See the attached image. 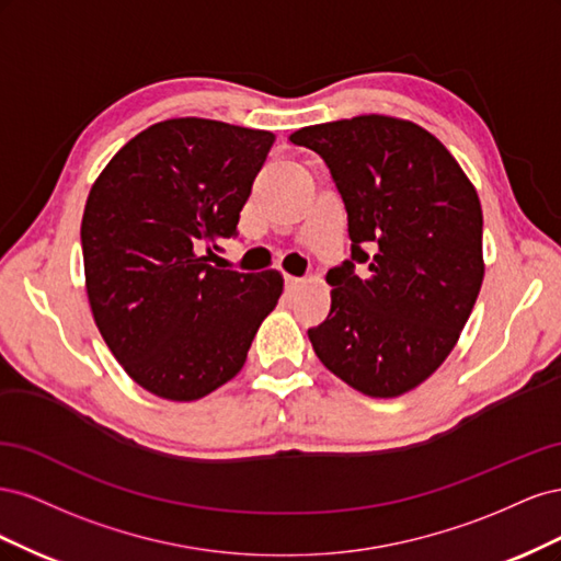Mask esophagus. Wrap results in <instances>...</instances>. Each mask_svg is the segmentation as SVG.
I'll return each mask as SVG.
<instances>
[{"mask_svg": "<svg viewBox=\"0 0 561 561\" xmlns=\"http://www.w3.org/2000/svg\"><path fill=\"white\" fill-rule=\"evenodd\" d=\"M304 283H307V278H297V276H285V285H287V290H297V287H301Z\"/></svg>", "mask_w": 561, "mask_h": 561, "instance_id": "1", "label": "esophagus"}]
</instances>
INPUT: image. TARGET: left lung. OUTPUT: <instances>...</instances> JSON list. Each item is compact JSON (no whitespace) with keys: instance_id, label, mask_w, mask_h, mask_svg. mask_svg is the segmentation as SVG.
I'll use <instances>...</instances> for the list:
<instances>
[{"instance_id":"obj_1","label":"left lung","mask_w":561,"mask_h":561,"mask_svg":"<svg viewBox=\"0 0 561 561\" xmlns=\"http://www.w3.org/2000/svg\"><path fill=\"white\" fill-rule=\"evenodd\" d=\"M290 142L325 161L348 215L351 260L328 271L313 351L360 393L398 398L445 363L480 295L478 192L435 135L402 118L353 116Z\"/></svg>"}]
</instances>
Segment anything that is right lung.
I'll return each instance as SVG.
<instances>
[{"label":"right lung","instance_id":"obj_1","mask_svg":"<svg viewBox=\"0 0 561 561\" xmlns=\"http://www.w3.org/2000/svg\"><path fill=\"white\" fill-rule=\"evenodd\" d=\"M271 145L268 130L168 118L118 149L91 186L81 219L91 311L149 393L192 402L233 379L278 304V271L208 264L210 243L239 236Z\"/></svg>","mask_w":561,"mask_h":561}]
</instances>
